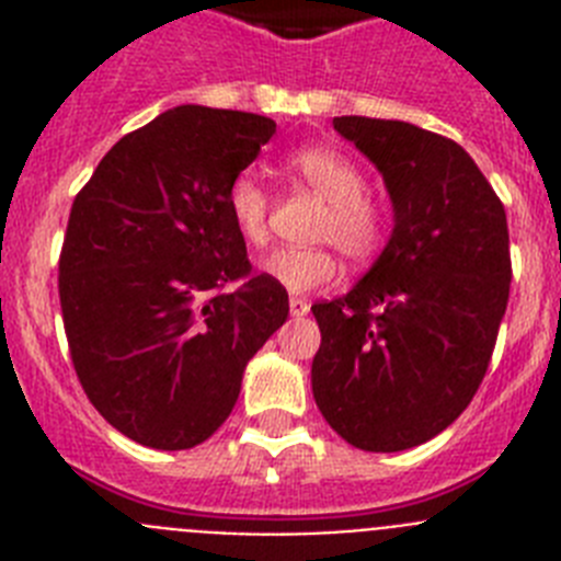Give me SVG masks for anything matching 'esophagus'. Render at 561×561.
<instances>
[{
	"label": "esophagus",
	"instance_id": "esophagus-1",
	"mask_svg": "<svg viewBox=\"0 0 561 561\" xmlns=\"http://www.w3.org/2000/svg\"><path fill=\"white\" fill-rule=\"evenodd\" d=\"M309 309H311V304L306 300V297H291V300H289V311L295 317H306V314H309Z\"/></svg>",
	"mask_w": 561,
	"mask_h": 561
}]
</instances>
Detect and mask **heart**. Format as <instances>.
Returning <instances> with one entry per match:
<instances>
[{"label":"heart","mask_w":561,"mask_h":561,"mask_svg":"<svg viewBox=\"0 0 561 561\" xmlns=\"http://www.w3.org/2000/svg\"><path fill=\"white\" fill-rule=\"evenodd\" d=\"M291 171L323 199L329 213L320 225V238L334 241L342 255L368 261L385 244L388 213L365 193V173L351 157L329 146H309L291 153ZM227 213L247 244L261 247L270 238V193L252 173H241L227 187ZM261 270L289 291H311L331 284L336 257L329 250L277 247L264 257Z\"/></svg>","instance_id":"b5f03b06"}]
</instances>
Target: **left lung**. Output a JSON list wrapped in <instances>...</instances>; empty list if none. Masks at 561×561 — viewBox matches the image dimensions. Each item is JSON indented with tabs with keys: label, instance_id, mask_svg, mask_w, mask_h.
<instances>
[{
	"label": "left lung",
	"instance_id": "left-lung-1",
	"mask_svg": "<svg viewBox=\"0 0 561 561\" xmlns=\"http://www.w3.org/2000/svg\"><path fill=\"white\" fill-rule=\"evenodd\" d=\"M393 202V232L348 295L314 304L311 390L351 447L401 453L478 393L508 304L503 202L458 142L401 121L334 117Z\"/></svg>",
	"mask_w": 561,
	"mask_h": 561
}]
</instances>
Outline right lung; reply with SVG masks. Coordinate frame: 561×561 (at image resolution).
<instances>
[{"label":"right lung","instance_id":"1","mask_svg":"<svg viewBox=\"0 0 561 561\" xmlns=\"http://www.w3.org/2000/svg\"><path fill=\"white\" fill-rule=\"evenodd\" d=\"M272 134L261 114L168 108L114 142L72 202L58 261L69 354L98 413L142 447L210 438L289 317L227 213Z\"/></svg>","mask_w":561,"mask_h":561}]
</instances>
